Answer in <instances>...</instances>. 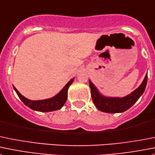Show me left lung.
I'll use <instances>...</instances> for the list:
<instances>
[{"mask_svg":"<svg viewBox=\"0 0 155 155\" xmlns=\"http://www.w3.org/2000/svg\"><path fill=\"white\" fill-rule=\"evenodd\" d=\"M147 80L148 75L146 74L142 84L135 91L124 97H111L102 95L91 80H89L91 98L96 107L102 112L110 114L124 112L131 107L143 94L147 85Z\"/></svg>","mask_w":155,"mask_h":155,"instance_id":"left-lung-1","label":"left lung"}]
</instances>
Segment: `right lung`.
Masks as SVG:
<instances>
[{"mask_svg": "<svg viewBox=\"0 0 155 155\" xmlns=\"http://www.w3.org/2000/svg\"><path fill=\"white\" fill-rule=\"evenodd\" d=\"M73 80H74V78L70 79L67 82V85L63 88V89L58 94L54 96L53 97H51V98L48 99H45V100H29V99L22 96L14 86H13V88L16 91V94L19 96V98L21 99V101L29 108L34 110L41 111V112H49V111H54L61 109L64 106L67 99V91H68V88L70 85L73 83Z\"/></svg>", "mask_w": 155, "mask_h": 155, "instance_id": "add662e5", "label": "right lung"}]
</instances>
